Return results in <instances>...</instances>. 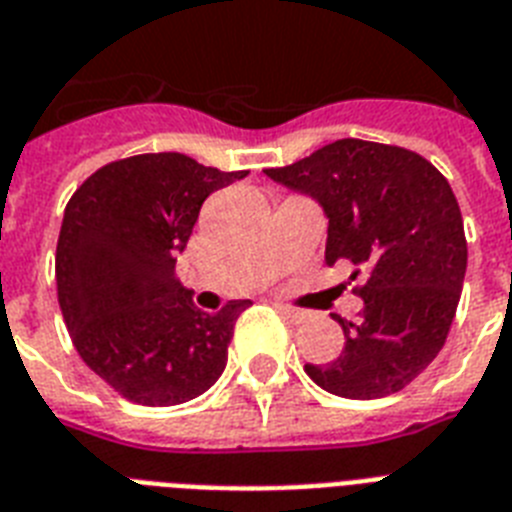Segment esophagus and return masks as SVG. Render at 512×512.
I'll use <instances>...</instances> for the list:
<instances>
[{
	"mask_svg": "<svg viewBox=\"0 0 512 512\" xmlns=\"http://www.w3.org/2000/svg\"><path fill=\"white\" fill-rule=\"evenodd\" d=\"M276 311H279L287 321H292V324H303V321H308V313L297 311V308H289V305L276 303Z\"/></svg>",
	"mask_w": 512,
	"mask_h": 512,
	"instance_id": "34e87169",
	"label": "esophagus"
}]
</instances>
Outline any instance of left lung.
Returning <instances> with one entry per match:
<instances>
[{
    "label": "left lung",
    "mask_w": 512,
    "mask_h": 512,
    "mask_svg": "<svg viewBox=\"0 0 512 512\" xmlns=\"http://www.w3.org/2000/svg\"><path fill=\"white\" fill-rule=\"evenodd\" d=\"M265 175L319 201L327 265L350 263V279L366 276L358 319L335 316L345 348L332 364H305L308 377L361 401L406 388L444 348L468 268L452 185L414 151L356 138Z\"/></svg>",
    "instance_id": "1"
}]
</instances>
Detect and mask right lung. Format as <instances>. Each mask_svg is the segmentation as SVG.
Instances as JSON below:
<instances>
[{
    "label": "right lung",
    "instance_id": "right-lung-1",
    "mask_svg": "<svg viewBox=\"0 0 512 512\" xmlns=\"http://www.w3.org/2000/svg\"><path fill=\"white\" fill-rule=\"evenodd\" d=\"M244 175L140 154L100 167L66 204L55 252L63 321L84 364L127 401L183 404L223 374L247 300L199 311L175 263L204 199Z\"/></svg>",
    "mask_w": 512,
    "mask_h": 512
}]
</instances>
